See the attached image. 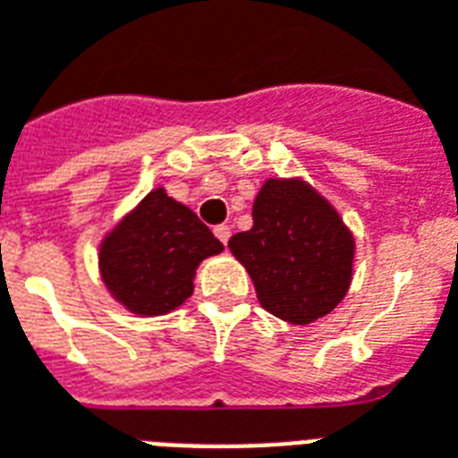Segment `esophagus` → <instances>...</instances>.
<instances>
[{"instance_id":"34e87169","label":"esophagus","mask_w":458,"mask_h":458,"mask_svg":"<svg viewBox=\"0 0 458 458\" xmlns=\"http://www.w3.org/2000/svg\"><path fill=\"white\" fill-rule=\"evenodd\" d=\"M215 236H217V239L222 241V243H225V246H226V241H229V236H232V229H229V226H226V225L215 226Z\"/></svg>"}]
</instances>
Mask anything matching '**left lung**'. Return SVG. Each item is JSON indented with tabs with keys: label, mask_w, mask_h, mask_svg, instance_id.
Wrapping results in <instances>:
<instances>
[{
	"label": "left lung",
	"mask_w": 458,
	"mask_h": 458,
	"mask_svg": "<svg viewBox=\"0 0 458 458\" xmlns=\"http://www.w3.org/2000/svg\"><path fill=\"white\" fill-rule=\"evenodd\" d=\"M229 250L253 279L260 306L289 325H310L344 301L356 236L327 198L301 176H269L253 200V229Z\"/></svg>",
	"instance_id": "8db88e82"
}]
</instances>
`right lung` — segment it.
Returning a JSON list of instances; mask_svg holds the SVG:
<instances>
[{"label": "right lung", "instance_id": "1", "mask_svg": "<svg viewBox=\"0 0 458 458\" xmlns=\"http://www.w3.org/2000/svg\"><path fill=\"white\" fill-rule=\"evenodd\" d=\"M222 250L196 212L157 186L102 236L98 269L119 306L157 318L191 299L200 262Z\"/></svg>", "mask_w": 458, "mask_h": 458}]
</instances>
